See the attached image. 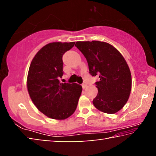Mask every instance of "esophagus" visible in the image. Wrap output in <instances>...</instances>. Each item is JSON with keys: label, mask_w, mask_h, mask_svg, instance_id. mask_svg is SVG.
<instances>
[{"label": "esophagus", "mask_w": 156, "mask_h": 156, "mask_svg": "<svg viewBox=\"0 0 156 156\" xmlns=\"http://www.w3.org/2000/svg\"><path fill=\"white\" fill-rule=\"evenodd\" d=\"M82 87H83V89H85L87 87V84H86V83H83V84H82Z\"/></svg>", "instance_id": "obj_1"}]
</instances>
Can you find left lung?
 <instances>
[{"label":"left lung","mask_w":156,"mask_h":156,"mask_svg":"<svg viewBox=\"0 0 156 156\" xmlns=\"http://www.w3.org/2000/svg\"><path fill=\"white\" fill-rule=\"evenodd\" d=\"M75 46L87 60L89 73L99 76L96 82L95 107L106 113H115L125 106L131 90V75L122 54L112 44L97 41H78Z\"/></svg>","instance_id":"1"}]
</instances>
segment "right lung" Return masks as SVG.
<instances>
[{"mask_svg": "<svg viewBox=\"0 0 156 156\" xmlns=\"http://www.w3.org/2000/svg\"><path fill=\"white\" fill-rule=\"evenodd\" d=\"M71 43H51L34 57L27 75V90L41 112L55 120H65L76 109L82 92L77 83H62V56L74 46Z\"/></svg>", "mask_w": 156, "mask_h": 156, "instance_id": "right-lung-1", "label": "right lung"}]
</instances>
